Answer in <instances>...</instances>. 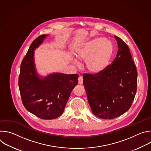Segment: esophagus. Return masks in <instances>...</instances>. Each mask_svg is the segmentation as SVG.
<instances>
[{
	"instance_id": "obj_1",
	"label": "esophagus",
	"mask_w": 151,
	"mask_h": 151,
	"mask_svg": "<svg viewBox=\"0 0 151 151\" xmlns=\"http://www.w3.org/2000/svg\"><path fill=\"white\" fill-rule=\"evenodd\" d=\"M78 83L79 84H82L83 83V77L82 76H80L78 78Z\"/></svg>"
}]
</instances>
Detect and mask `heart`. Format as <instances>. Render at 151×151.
Returning a JSON list of instances; mask_svg holds the SVG:
<instances>
[{
    "label": "heart",
    "instance_id": "1",
    "mask_svg": "<svg viewBox=\"0 0 151 151\" xmlns=\"http://www.w3.org/2000/svg\"><path fill=\"white\" fill-rule=\"evenodd\" d=\"M103 37L93 39L83 44L76 51L78 57L86 60V68L93 73L104 71L110 64L114 47L112 42Z\"/></svg>",
    "mask_w": 151,
    "mask_h": 151
}]
</instances>
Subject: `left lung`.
I'll list each match as a JSON object with an SVG mask.
<instances>
[{"instance_id":"8db88e82","label":"left lung","mask_w":151,"mask_h":151,"mask_svg":"<svg viewBox=\"0 0 151 151\" xmlns=\"http://www.w3.org/2000/svg\"><path fill=\"white\" fill-rule=\"evenodd\" d=\"M115 38L118 50L112 64L100 73L83 75L92 112L102 119H114L127 112L137 91V72L130 49L121 38Z\"/></svg>"}]
</instances>
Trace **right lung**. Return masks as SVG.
<instances>
[{
    "mask_svg": "<svg viewBox=\"0 0 151 151\" xmlns=\"http://www.w3.org/2000/svg\"><path fill=\"white\" fill-rule=\"evenodd\" d=\"M48 35L33 40L20 66L18 85L23 104L30 113L43 119H53L64 112L78 75L54 73L40 78L36 74L34 51Z\"/></svg>",
    "mask_w": 151,
    "mask_h": 151,
    "instance_id": "right-lung-1",
    "label": "right lung"
}]
</instances>
